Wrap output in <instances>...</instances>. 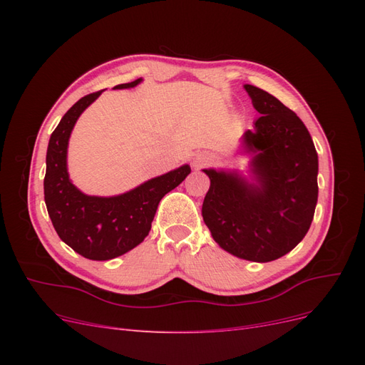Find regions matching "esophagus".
<instances>
[{"mask_svg":"<svg viewBox=\"0 0 365 365\" xmlns=\"http://www.w3.org/2000/svg\"><path fill=\"white\" fill-rule=\"evenodd\" d=\"M210 163H212V157L208 155V153H200L193 161V165L196 169H202L205 168V165H208Z\"/></svg>","mask_w":365,"mask_h":365,"instance_id":"1","label":"esophagus"}]
</instances>
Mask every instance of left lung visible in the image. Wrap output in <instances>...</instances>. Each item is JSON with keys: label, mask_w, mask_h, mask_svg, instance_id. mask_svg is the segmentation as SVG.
I'll return each mask as SVG.
<instances>
[{"label": "left lung", "mask_w": 365, "mask_h": 365, "mask_svg": "<svg viewBox=\"0 0 365 365\" xmlns=\"http://www.w3.org/2000/svg\"><path fill=\"white\" fill-rule=\"evenodd\" d=\"M260 117L244 134L257 184L235 172L205 169L210 189L202 217L220 248L251 262L294 250L312 224L318 200V155L311 134L279 98L245 85Z\"/></svg>", "instance_id": "8db88e82"}]
</instances>
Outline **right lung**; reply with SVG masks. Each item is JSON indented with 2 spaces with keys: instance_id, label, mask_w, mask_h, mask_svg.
Segmentation results:
<instances>
[{
  "instance_id": "1",
  "label": "right lung",
  "mask_w": 365,
  "mask_h": 365,
  "mask_svg": "<svg viewBox=\"0 0 365 365\" xmlns=\"http://www.w3.org/2000/svg\"><path fill=\"white\" fill-rule=\"evenodd\" d=\"M140 82L141 79H137L115 88L123 90ZM101 94L102 91H97L82 97L53 130L43 178V197L54 230L65 244L91 260L114 259L141 244L149 235L163 196L178 187L190 173L185 164L113 197L88 196L77 190L67 172L68 138L76 120Z\"/></svg>"
}]
</instances>
